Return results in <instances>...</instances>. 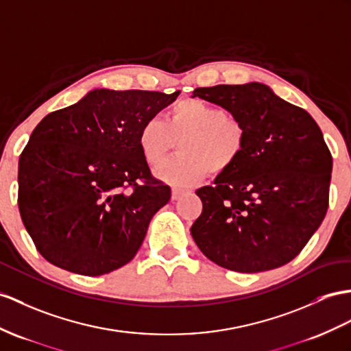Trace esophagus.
<instances>
[{
  "mask_svg": "<svg viewBox=\"0 0 351 351\" xmlns=\"http://www.w3.org/2000/svg\"><path fill=\"white\" fill-rule=\"evenodd\" d=\"M184 193H187V189H173V192H171V198L176 201L178 198H182Z\"/></svg>",
  "mask_w": 351,
  "mask_h": 351,
  "instance_id": "esophagus-1",
  "label": "esophagus"
}]
</instances>
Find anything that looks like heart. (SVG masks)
Segmentation results:
<instances>
[{"mask_svg": "<svg viewBox=\"0 0 351 351\" xmlns=\"http://www.w3.org/2000/svg\"><path fill=\"white\" fill-rule=\"evenodd\" d=\"M178 141V155L155 169L160 182L189 187L232 168L245 147V130L225 110L202 99H183L171 107L164 122L147 119L138 131V149L149 165H158Z\"/></svg>", "mask_w": 351, "mask_h": 351, "instance_id": "obj_1", "label": "heart"}]
</instances>
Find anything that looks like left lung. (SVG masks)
<instances>
[{"mask_svg": "<svg viewBox=\"0 0 351 351\" xmlns=\"http://www.w3.org/2000/svg\"><path fill=\"white\" fill-rule=\"evenodd\" d=\"M245 130L237 164L196 191L202 213L191 234L210 261L237 272L292 261L328 211L332 156L310 113L259 82L198 88Z\"/></svg>", "mask_w": 351, "mask_h": 351, "instance_id": "1", "label": "left lung"}]
</instances>
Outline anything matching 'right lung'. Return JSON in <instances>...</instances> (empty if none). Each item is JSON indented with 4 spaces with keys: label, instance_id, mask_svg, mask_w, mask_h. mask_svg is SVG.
I'll list each match as a JSON object with an SVG mask.
<instances>
[{
    "label": "right lung",
    "instance_id": "1",
    "mask_svg": "<svg viewBox=\"0 0 351 351\" xmlns=\"http://www.w3.org/2000/svg\"><path fill=\"white\" fill-rule=\"evenodd\" d=\"M178 93L93 89L36 126L19 158L18 204L43 258L90 277L132 261L171 198L152 180L138 131Z\"/></svg>",
    "mask_w": 351,
    "mask_h": 351
}]
</instances>
